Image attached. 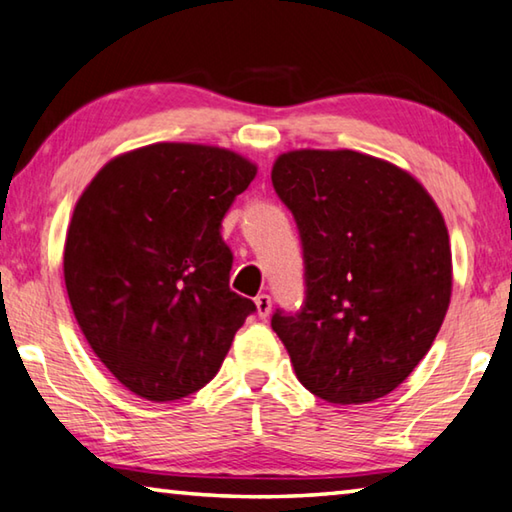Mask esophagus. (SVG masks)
Instances as JSON below:
<instances>
[{
	"label": "esophagus",
	"instance_id": "esophagus-1",
	"mask_svg": "<svg viewBox=\"0 0 512 512\" xmlns=\"http://www.w3.org/2000/svg\"><path fill=\"white\" fill-rule=\"evenodd\" d=\"M255 305H257V314L262 316V318H266L268 314H271L273 302H271V296H268V293H259V296L255 298Z\"/></svg>",
	"mask_w": 512,
	"mask_h": 512
}]
</instances>
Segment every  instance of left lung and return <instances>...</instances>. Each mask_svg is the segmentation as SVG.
Returning a JSON list of instances; mask_svg holds the SVG:
<instances>
[{
  "instance_id": "left-lung-1",
  "label": "left lung",
  "mask_w": 512,
  "mask_h": 512,
  "mask_svg": "<svg viewBox=\"0 0 512 512\" xmlns=\"http://www.w3.org/2000/svg\"><path fill=\"white\" fill-rule=\"evenodd\" d=\"M275 194L296 219L305 302L271 327L300 384L332 404L395 391L429 352L452 298L445 219L418 180L357 151H289Z\"/></svg>"
}]
</instances>
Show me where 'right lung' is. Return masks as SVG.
<instances>
[{
  "mask_svg": "<svg viewBox=\"0 0 512 512\" xmlns=\"http://www.w3.org/2000/svg\"><path fill=\"white\" fill-rule=\"evenodd\" d=\"M255 173L219 146L151 144L110 160L74 207L69 305L103 366L144 400L201 391L257 309L230 289L221 237Z\"/></svg>",
  "mask_w": 512,
  "mask_h": 512,
  "instance_id": "obj_1",
  "label": "right lung"
}]
</instances>
